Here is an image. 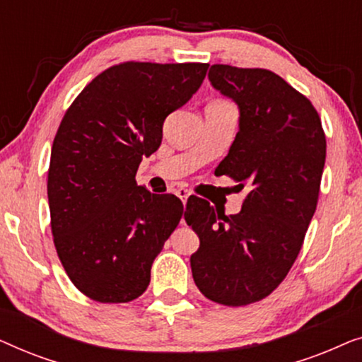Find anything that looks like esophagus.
Instances as JSON below:
<instances>
[{
	"mask_svg": "<svg viewBox=\"0 0 362 362\" xmlns=\"http://www.w3.org/2000/svg\"><path fill=\"white\" fill-rule=\"evenodd\" d=\"M176 196L177 197H180V199L182 201V202H186L187 201V197H189L191 194H192V192H191V189H187V187H176Z\"/></svg>",
	"mask_w": 362,
	"mask_h": 362,
	"instance_id": "1",
	"label": "esophagus"
}]
</instances>
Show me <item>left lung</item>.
I'll return each mask as SVG.
<instances>
[{
  "instance_id": "1",
  "label": "left lung",
  "mask_w": 362,
  "mask_h": 362,
  "mask_svg": "<svg viewBox=\"0 0 362 362\" xmlns=\"http://www.w3.org/2000/svg\"><path fill=\"white\" fill-rule=\"evenodd\" d=\"M209 81L239 107V132L216 173L247 196L239 214L187 201L185 219L199 237L191 255L201 293L226 306L264 300L298 257L316 211L326 138L316 108L267 69L214 64Z\"/></svg>"
}]
</instances>
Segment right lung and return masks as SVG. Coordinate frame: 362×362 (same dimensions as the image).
<instances>
[{"label":"right lung","mask_w":362,"mask_h":362,"mask_svg":"<svg viewBox=\"0 0 362 362\" xmlns=\"http://www.w3.org/2000/svg\"><path fill=\"white\" fill-rule=\"evenodd\" d=\"M209 64L123 62L93 78L67 108L47 173L51 229L76 288L127 303L150 285L153 260L180 224L173 194L138 186L141 158L161 145L163 123L204 81Z\"/></svg>","instance_id":"obj_1"}]
</instances>
